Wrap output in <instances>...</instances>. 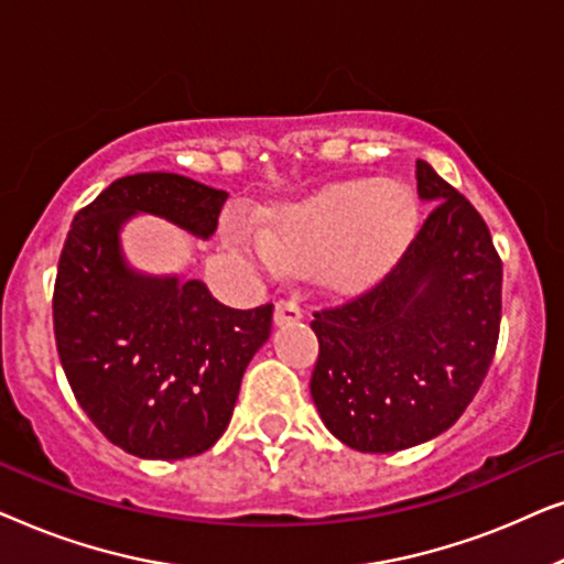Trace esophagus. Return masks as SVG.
I'll list each match as a JSON object with an SVG mask.
<instances>
[{
    "label": "esophagus",
    "instance_id": "1",
    "mask_svg": "<svg viewBox=\"0 0 564 564\" xmlns=\"http://www.w3.org/2000/svg\"><path fill=\"white\" fill-rule=\"evenodd\" d=\"M303 318V311L295 300H280L274 305V326H288V323H297Z\"/></svg>",
    "mask_w": 564,
    "mask_h": 564
}]
</instances>
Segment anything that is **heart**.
<instances>
[{
  "instance_id": "obj_1",
  "label": "heart",
  "mask_w": 564,
  "mask_h": 564,
  "mask_svg": "<svg viewBox=\"0 0 564 564\" xmlns=\"http://www.w3.org/2000/svg\"><path fill=\"white\" fill-rule=\"evenodd\" d=\"M419 205L400 182L351 180L274 207L264 230L226 226V243L267 269H318L334 290L372 282L411 241Z\"/></svg>"
}]
</instances>
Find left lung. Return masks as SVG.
Masks as SVG:
<instances>
[{
  "instance_id": "8db88e82",
  "label": "left lung",
  "mask_w": 564,
  "mask_h": 564,
  "mask_svg": "<svg viewBox=\"0 0 564 564\" xmlns=\"http://www.w3.org/2000/svg\"><path fill=\"white\" fill-rule=\"evenodd\" d=\"M434 205L395 267L351 303L313 313L311 395L338 442L388 454L444 434L473 403L500 330L503 264L480 213L426 161Z\"/></svg>"
}]
</instances>
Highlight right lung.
<instances>
[{
	"label": "right lung",
	"instance_id": "right-lung-1",
	"mask_svg": "<svg viewBox=\"0 0 564 564\" xmlns=\"http://www.w3.org/2000/svg\"><path fill=\"white\" fill-rule=\"evenodd\" d=\"M226 199L182 174L122 176L76 213L61 251V367L89 421L141 459L195 457L218 442L274 305L234 311L199 280L138 272L122 251V226L145 213L205 241Z\"/></svg>",
	"mask_w": 564,
	"mask_h": 564
}]
</instances>
